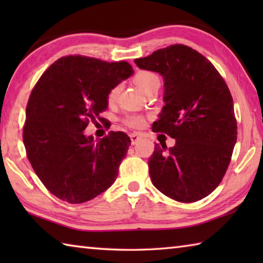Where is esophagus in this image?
I'll return each instance as SVG.
<instances>
[{
	"mask_svg": "<svg viewBox=\"0 0 263 263\" xmlns=\"http://www.w3.org/2000/svg\"><path fill=\"white\" fill-rule=\"evenodd\" d=\"M130 138H131V142L133 145H135V144H137L138 141H140L141 136L137 135V133H132V135H130Z\"/></svg>",
	"mask_w": 263,
	"mask_h": 263,
	"instance_id": "obj_1",
	"label": "esophagus"
}]
</instances>
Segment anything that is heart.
<instances>
[{
  "instance_id": "obj_1",
  "label": "heart",
  "mask_w": 263,
  "mask_h": 263,
  "mask_svg": "<svg viewBox=\"0 0 263 263\" xmlns=\"http://www.w3.org/2000/svg\"><path fill=\"white\" fill-rule=\"evenodd\" d=\"M133 81L145 94H147L148 91L153 90V89H158L160 86V79L158 74L151 72V70H140V72H138L133 77ZM119 91H121V84H116V86L110 89L108 94H106V101H108L109 104H112L117 101ZM124 122H125L126 125L133 128H139L145 125V118L137 115L126 116Z\"/></svg>"
}]
</instances>
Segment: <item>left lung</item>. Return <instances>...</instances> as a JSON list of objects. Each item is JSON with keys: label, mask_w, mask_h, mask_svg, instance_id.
<instances>
[{"label": "left lung", "mask_w": 263, "mask_h": 263, "mask_svg": "<svg viewBox=\"0 0 263 263\" xmlns=\"http://www.w3.org/2000/svg\"><path fill=\"white\" fill-rule=\"evenodd\" d=\"M135 62L162 75L166 104L152 130L175 139L174 147L155 144L148 159L152 183L175 201H199L219 185L237 142L228 84L205 57L182 44Z\"/></svg>", "instance_id": "8db88e82"}]
</instances>
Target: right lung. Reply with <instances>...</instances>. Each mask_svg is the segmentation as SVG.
<instances>
[{
  "instance_id": "obj_1",
  "label": "right lung",
  "mask_w": 263,
  "mask_h": 263,
  "mask_svg": "<svg viewBox=\"0 0 263 263\" xmlns=\"http://www.w3.org/2000/svg\"><path fill=\"white\" fill-rule=\"evenodd\" d=\"M133 73L126 61L67 55L53 62L31 91L23 142L26 157L46 189L70 204L95 198L114 183L130 137L110 131L97 142L89 122L103 121L106 94Z\"/></svg>"
}]
</instances>
